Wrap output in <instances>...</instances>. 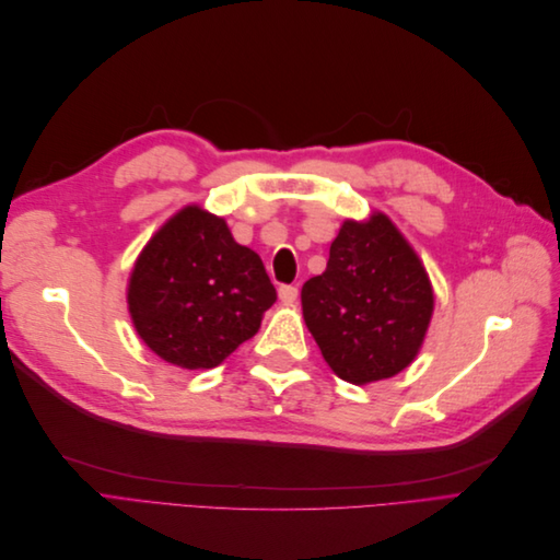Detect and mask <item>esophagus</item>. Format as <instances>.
I'll list each match as a JSON object with an SVG mask.
<instances>
[{"label":"esophagus","instance_id":"esophagus-1","mask_svg":"<svg viewBox=\"0 0 560 560\" xmlns=\"http://www.w3.org/2000/svg\"><path fill=\"white\" fill-rule=\"evenodd\" d=\"M278 294H280L282 303H294L296 296H299V290H296L294 284H282L280 290H278Z\"/></svg>","mask_w":560,"mask_h":560}]
</instances>
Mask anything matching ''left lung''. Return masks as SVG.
<instances>
[{
	"instance_id": "obj_1",
	"label": "left lung",
	"mask_w": 560,
	"mask_h": 560,
	"mask_svg": "<svg viewBox=\"0 0 560 560\" xmlns=\"http://www.w3.org/2000/svg\"><path fill=\"white\" fill-rule=\"evenodd\" d=\"M306 327L338 378L364 385L409 366L430 327L432 284L383 212L343 222L327 270L301 290Z\"/></svg>"
}]
</instances>
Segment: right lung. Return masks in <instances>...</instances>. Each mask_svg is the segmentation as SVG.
Here are the masks:
<instances>
[{"label": "right lung", "instance_id": "add662e5", "mask_svg": "<svg viewBox=\"0 0 560 560\" xmlns=\"http://www.w3.org/2000/svg\"><path fill=\"white\" fill-rule=\"evenodd\" d=\"M278 299L257 252L222 217L186 206L135 261L128 311L142 341L182 369H212L259 331Z\"/></svg>", "mask_w": 560, "mask_h": 560}]
</instances>
